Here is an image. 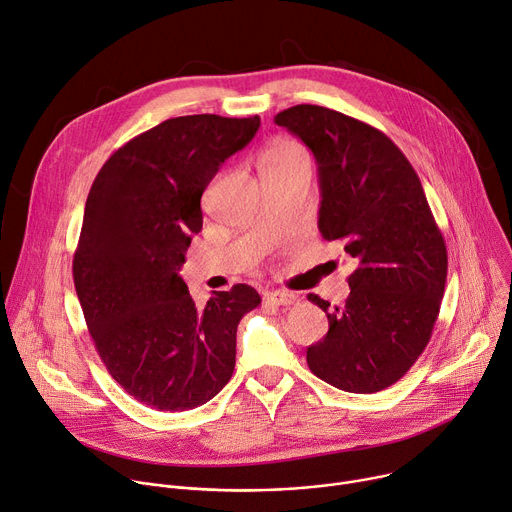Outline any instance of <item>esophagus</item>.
Returning <instances> with one entry per match:
<instances>
[{
    "label": "esophagus",
    "instance_id": "34e87169",
    "mask_svg": "<svg viewBox=\"0 0 512 512\" xmlns=\"http://www.w3.org/2000/svg\"><path fill=\"white\" fill-rule=\"evenodd\" d=\"M267 302L277 304V306H290V304L298 302V294L286 292V290H275V292L267 294Z\"/></svg>",
    "mask_w": 512,
    "mask_h": 512
}]
</instances>
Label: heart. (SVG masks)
<instances>
[{"label": "heart", "instance_id": "obj_1", "mask_svg": "<svg viewBox=\"0 0 512 512\" xmlns=\"http://www.w3.org/2000/svg\"><path fill=\"white\" fill-rule=\"evenodd\" d=\"M298 163L310 165V159L306 149L294 141H275L263 155V167H286Z\"/></svg>", "mask_w": 512, "mask_h": 512}]
</instances>
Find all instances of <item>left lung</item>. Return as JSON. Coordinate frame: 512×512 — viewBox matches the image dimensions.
Masks as SVG:
<instances>
[{"label": "left lung", "instance_id": "left-lung-1", "mask_svg": "<svg viewBox=\"0 0 512 512\" xmlns=\"http://www.w3.org/2000/svg\"><path fill=\"white\" fill-rule=\"evenodd\" d=\"M273 120L316 159L322 239L357 261L343 308L308 296L329 318L308 367L339 390L380 392L425 351L445 292L447 249L421 179L384 132L341 112L300 104Z\"/></svg>", "mask_w": 512, "mask_h": 512}]
</instances>
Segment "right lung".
<instances>
[{
  "mask_svg": "<svg viewBox=\"0 0 512 512\" xmlns=\"http://www.w3.org/2000/svg\"><path fill=\"white\" fill-rule=\"evenodd\" d=\"M253 118H169L134 136L91 185L73 280L91 339L110 376L157 410H192L230 380L241 318L261 304L237 284L198 306L181 280L202 230V194L245 149Z\"/></svg>",
  "mask_w": 512,
  "mask_h": 512,
  "instance_id": "right-lung-1",
  "label": "right lung"
}]
</instances>
